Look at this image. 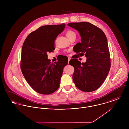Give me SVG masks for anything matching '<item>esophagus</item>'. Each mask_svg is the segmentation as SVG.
Returning <instances> with one entry per match:
<instances>
[{"mask_svg":"<svg viewBox=\"0 0 129 129\" xmlns=\"http://www.w3.org/2000/svg\"><path fill=\"white\" fill-rule=\"evenodd\" d=\"M71 57H68V63H69V61H70V60H71Z\"/></svg>","mask_w":129,"mask_h":129,"instance_id":"obj_1","label":"esophagus"}]
</instances>
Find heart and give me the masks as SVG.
Masks as SVG:
<instances>
[{"label":"heart","instance_id":"1","mask_svg":"<svg viewBox=\"0 0 129 129\" xmlns=\"http://www.w3.org/2000/svg\"><path fill=\"white\" fill-rule=\"evenodd\" d=\"M66 35L67 37L70 40L72 37H73L74 35H76L75 32L72 30H68L66 32Z\"/></svg>","mask_w":129,"mask_h":129}]
</instances>
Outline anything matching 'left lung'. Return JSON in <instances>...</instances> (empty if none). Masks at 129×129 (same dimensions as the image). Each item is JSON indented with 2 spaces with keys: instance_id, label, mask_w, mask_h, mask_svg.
Listing matches in <instances>:
<instances>
[{
  "instance_id": "1",
  "label": "left lung",
  "mask_w": 129,
  "mask_h": 129,
  "mask_svg": "<svg viewBox=\"0 0 129 129\" xmlns=\"http://www.w3.org/2000/svg\"><path fill=\"white\" fill-rule=\"evenodd\" d=\"M68 26L78 31L81 49L78 56H85V62L73 59L70 64L74 69L73 79L76 86L84 92L96 90L106 78L110 69V53L106 35L103 31L87 22L71 23Z\"/></svg>"
}]
</instances>
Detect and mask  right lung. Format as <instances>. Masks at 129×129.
Segmentation results:
<instances>
[{"instance_id": "right-lung-1", "label": "right lung", "mask_w": 129, "mask_h": 129, "mask_svg": "<svg viewBox=\"0 0 129 129\" xmlns=\"http://www.w3.org/2000/svg\"><path fill=\"white\" fill-rule=\"evenodd\" d=\"M66 24L43 26L31 33L22 48L21 69L26 80L36 92L50 94L59 86L63 69L68 60L58 59L54 63L47 53L55 48V41Z\"/></svg>"}]
</instances>
